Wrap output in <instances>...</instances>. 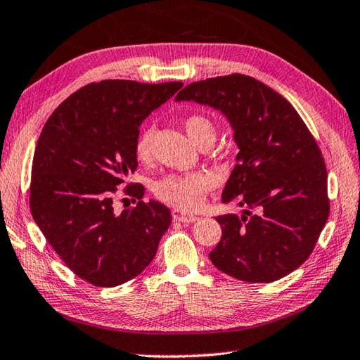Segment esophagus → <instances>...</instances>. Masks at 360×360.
Masks as SVG:
<instances>
[{
  "label": "esophagus",
  "mask_w": 360,
  "mask_h": 360,
  "mask_svg": "<svg viewBox=\"0 0 360 360\" xmlns=\"http://www.w3.org/2000/svg\"><path fill=\"white\" fill-rule=\"evenodd\" d=\"M172 217L174 221L181 222V224H193L197 221V217L193 214H186V212H183L181 210H174L172 211Z\"/></svg>",
  "instance_id": "1"
}]
</instances>
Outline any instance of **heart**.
Masks as SVG:
<instances>
[{"mask_svg": "<svg viewBox=\"0 0 360 360\" xmlns=\"http://www.w3.org/2000/svg\"><path fill=\"white\" fill-rule=\"evenodd\" d=\"M185 129L189 138L197 146L214 143L216 126L210 118L199 113L189 115L185 120ZM135 155L139 161L148 163L153 155V129H144L135 143ZM214 186V179L210 174L194 172L186 175H169L160 180L153 193L161 202L181 210H197L205 200L208 191Z\"/></svg>", "mask_w": 360, "mask_h": 360, "instance_id": "1", "label": "heart"}]
</instances>
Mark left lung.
Listing matches in <instances>:
<instances>
[{
  "label": "left lung",
  "mask_w": 360,
  "mask_h": 360,
  "mask_svg": "<svg viewBox=\"0 0 360 360\" xmlns=\"http://www.w3.org/2000/svg\"><path fill=\"white\" fill-rule=\"evenodd\" d=\"M175 101L221 112L238 144L222 202L242 214L217 216L222 238L210 259L245 283H272L309 258L329 216L321 152L297 110L266 84L230 75L193 82Z\"/></svg>",
  "instance_id": "1"
}]
</instances>
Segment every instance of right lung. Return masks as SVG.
I'll use <instances>...</instances> for the list:
<instances>
[{
    "label": "right lung",
    "instance_id": "obj_1",
    "mask_svg": "<svg viewBox=\"0 0 360 360\" xmlns=\"http://www.w3.org/2000/svg\"><path fill=\"white\" fill-rule=\"evenodd\" d=\"M181 86L118 79L88 84L65 99L41 130L32 160V217L86 283L115 288L135 278L169 229V208L143 202V185L126 188L138 203L120 214L113 194L136 171L141 122Z\"/></svg>",
    "mask_w": 360,
    "mask_h": 360
}]
</instances>
